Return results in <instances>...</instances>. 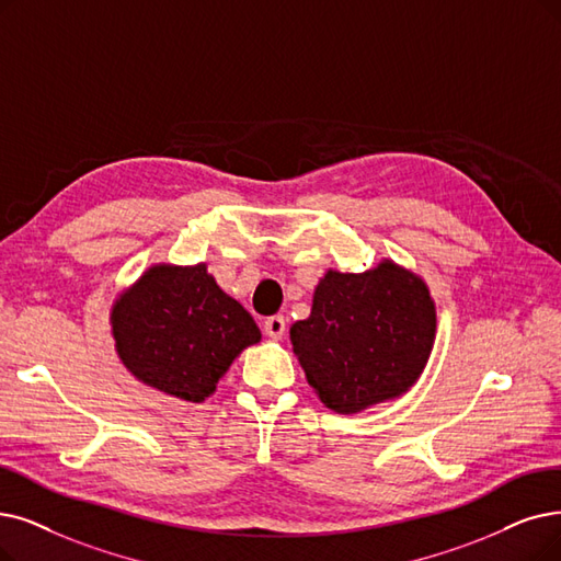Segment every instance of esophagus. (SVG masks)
<instances>
[{"label": "esophagus", "instance_id": "34e87169", "mask_svg": "<svg viewBox=\"0 0 561 561\" xmlns=\"http://www.w3.org/2000/svg\"><path fill=\"white\" fill-rule=\"evenodd\" d=\"M264 333H266L272 341H280L283 335H285V318H283V316L266 318V320H264Z\"/></svg>", "mask_w": 561, "mask_h": 561}]
</instances>
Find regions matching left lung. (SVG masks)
I'll return each instance as SVG.
<instances>
[{
    "mask_svg": "<svg viewBox=\"0 0 561 561\" xmlns=\"http://www.w3.org/2000/svg\"><path fill=\"white\" fill-rule=\"evenodd\" d=\"M435 301L421 276L393 260L370 272H329L289 341L324 405L356 414L408 393L435 343Z\"/></svg>",
    "mask_w": 561,
    "mask_h": 561,
    "instance_id": "obj_1",
    "label": "left lung"
}]
</instances>
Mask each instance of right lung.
<instances>
[{
	"label": "right lung",
	"instance_id": "1",
	"mask_svg": "<svg viewBox=\"0 0 561 561\" xmlns=\"http://www.w3.org/2000/svg\"><path fill=\"white\" fill-rule=\"evenodd\" d=\"M112 339L126 370L142 385L203 402L234 358L262 333L207 264H153L110 310Z\"/></svg>",
	"mask_w": 561,
	"mask_h": 561
}]
</instances>
